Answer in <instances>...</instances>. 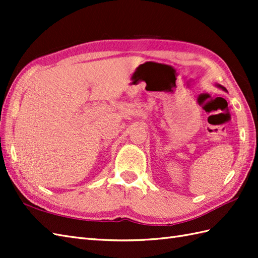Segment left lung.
I'll list each match as a JSON object with an SVG mask.
<instances>
[{
	"mask_svg": "<svg viewBox=\"0 0 258 258\" xmlns=\"http://www.w3.org/2000/svg\"><path fill=\"white\" fill-rule=\"evenodd\" d=\"M217 85V87H220V89H222V90H224V91H226V89L224 86H222V85H220V84H216Z\"/></svg>",
	"mask_w": 258,
	"mask_h": 258,
	"instance_id": "1",
	"label": "left lung"
}]
</instances>
